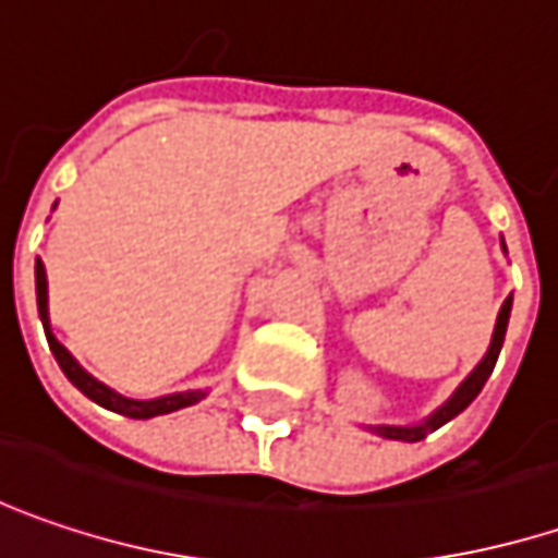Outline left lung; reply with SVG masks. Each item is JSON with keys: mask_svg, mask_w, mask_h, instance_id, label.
<instances>
[{"mask_svg": "<svg viewBox=\"0 0 558 558\" xmlns=\"http://www.w3.org/2000/svg\"><path fill=\"white\" fill-rule=\"evenodd\" d=\"M502 248H506V243H502ZM508 315H511V296L502 303V310H499V315H496V328H493L489 350L483 353V360L476 363L474 373H471V376L464 378V381L451 391V398L445 401L442 408H436L429 416H426V420H420V423H413V426H385V423H378V426H366V429H369V433H376V436H381V439H395V442H420V439H426L429 433H436L439 426H445L448 420H454V416H458V413L468 408L476 395L483 391L486 378L493 376V366H496L499 350H502V341H506Z\"/></svg>", "mask_w": 558, "mask_h": 558, "instance_id": "8db88e82", "label": "left lung"}]
</instances>
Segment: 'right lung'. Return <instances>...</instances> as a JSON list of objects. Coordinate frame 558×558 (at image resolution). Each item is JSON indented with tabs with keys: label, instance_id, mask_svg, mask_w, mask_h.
I'll return each mask as SVG.
<instances>
[{
	"label": "right lung",
	"instance_id": "obj_1",
	"mask_svg": "<svg viewBox=\"0 0 558 558\" xmlns=\"http://www.w3.org/2000/svg\"><path fill=\"white\" fill-rule=\"evenodd\" d=\"M34 275H37V312H40V322H44V331H47V341H50L52 356L59 363V369L65 373V378L82 391L84 398H90L94 404L100 408L113 410V413H122V416H132V420H150V416H163V413H173V410L192 408L198 404L208 391L205 388H192V391H173V395H160V398H148V401H138V398H125L119 395L116 388L104 385L100 378H94L82 363L65 350V347L56 341L50 328V293H47V268L44 262L37 258L34 265Z\"/></svg>",
	"mask_w": 558,
	"mask_h": 558
}]
</instances>
